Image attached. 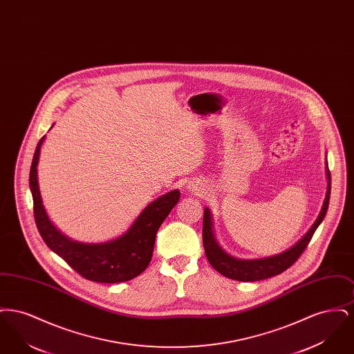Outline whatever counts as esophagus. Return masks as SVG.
<instances>
[{"mask_svg": "<svg viewBox=\"0 0 354 354\" xmlns=\"http://www.w3.org/2000/svg\"><path fill=\"white\" fill-rule=\"evenodd\" d=\"M188 188H189V191H192L194 194H198V195H199V194H202L203 192L202 185H198V183H191Z\"/></svg>", "mask_w": 354, "mask_h": 354, "instance_id": "esophagus-1", "label": "esophagus"}]
</instances>
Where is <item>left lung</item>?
Returning a JSON list of instances; mask_svg holds the SVG:
<instances>
[{"instance_id": "left-lung-1", "label": "left lung", "mask_w": 354, "mask_h": 354, "mask_svg": "<svg viewBox=\"0 0 354 354\" xmlns=\"http://www.w3.org/2000/svg\"><path fill=\"white\" fill-rule=\"evenodd\" d=\"M325 171H326L328 187H326L325 201L317 219L315 220V223L308 230V232L295 245H292L284 252L273 254L270 257L245 260V259H237L225 252L216 241V237L214 234L212 214L209 208L205 207L204 218H203V245H204L205 256L209 264L218 270L220 274L237 281H259V280L270 279L276 274H280L281 272L288 270L304 252L315 231L317 230V227L320 225L321 221L326 215V211L329 207V198H330V171L328 169V162H326Z\"/></svg>"}]
</instances>
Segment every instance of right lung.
<instances>
[{
  "instance_id": "1",
  "label": "right lung",
  "mask_w": 354,
  "mask_h": 354,
  "mask_svg": "<svg viewBox=\"0 0 354 354\" xmlns=\"http://www.w3.org/2000/svg\"><path fill=\"white\" fill-rule=\"evenodd\" d=\"M44 140L45 136L41 138L34 152L29 185L33 196L35 224L46 245L73 270L91 281L111 284L129 281L139 276L151 261L156 232L179 202L180 191H169L150 203L119 237L104 243L75 241L64 235L51 223L42 204L37 167Z\"/></svg>"
}]
</instances>
